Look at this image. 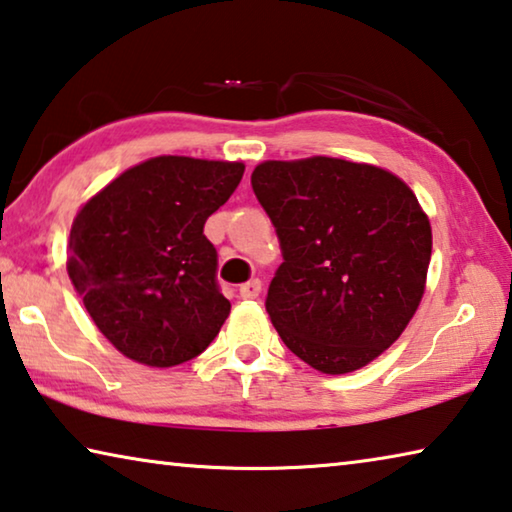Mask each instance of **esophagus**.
Masks as SVG:
<instances>
[{
    "instance_id": "34e87169",
    "label": "esophagus",
    "mask_w": 512,
    "mask_h": 512,
    "mask_svg": "<svg viewBox=\"0 0 512 512\" xmlns=\"http://www.w3.org/2000/svg\"><path fill=\"white\" fill-rule=\"evenodd\" d=\"M259 294H262V282H259V280H248L246 285L239 287V296H241L243 300H253V298H257Z\"/></svg>"
}]
</instances>
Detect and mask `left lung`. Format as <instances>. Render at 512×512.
Wrapping results in <instances>:
<instances>
[{
    "label": "left lung",
    "instance_id": "1",
    "mask_svg": "<svg viewBox=\"0 0 512 512\" xmlns=\"http://www.w3.org/2000/svg\"><path fill=\"white\" fill-rule=\"evenodd\" d=\"M250 182L285 257L266 296L282 342L330 376L367 367L424 298L433 232L417 196L337 157L262 161Z\"/></svg>",
    "mask_w": 512,
    "mask_h": 512
}]
</instances>
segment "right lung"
Wrapping results in <instances>:
<instances>
[{
    "mask_svg": "<svg viewBox=\"0 0 512 512\" xmlns=\"http://www.w3.org/2000/svg\"><path fill=\"white\" fill-rule=\"evenodd\" d=\"M243 161L161 154L127 168L72 221L68 275L125 358L175 367L212 344L230 314L216 248L202 234L243 177Z\"/></svg>",
    "mask_w": 512,
    "mask_h": 512,
    "instance_id": "right-lung-1",
    "label": "right lung"
}]
</instances>
